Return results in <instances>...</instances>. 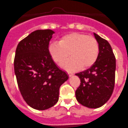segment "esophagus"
I'll use <instances>...</instances> for the list:
<instances>
[{"mask_svg": "<svg viewBox=\"0 0 128 128\" xmlns=\"http://www.w3.org/2000/svg\"><path fill=\"white\" fill-rule=\"evenodd\" d=\"M68 75L69 76H73V75H74V74H73L72 73L68 72Z\"/></svg>", "mask_w": 128, "mask_h": 128, "instance_id": "esophagus-1", "label": "esophagus"}]
</instances>
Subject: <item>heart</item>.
Instances as JSON below:
<instances>
[{
  "label": "heart",
  "mask_w": 128,
  "mask_h": 128,
  "mask_svg": "<svg viewBox=\"0 0 128 128\" xmlns=\"http://www.w3.org/2000/svg\"><path fill=\"white\" fill-rule=\"evenodd\" d=\"M98 44L92 36L80 32H72L62 36L58 43L53 42L48 46L52 59L58 65L68 71L86 70L96 63L98 56Z\"/></svg>",
  "instance_id": "obj_1"
}]
</instances>
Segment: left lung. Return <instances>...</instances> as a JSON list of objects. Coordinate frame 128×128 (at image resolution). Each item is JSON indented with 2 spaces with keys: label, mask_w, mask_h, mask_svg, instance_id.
<instances>
[{
  "label": "left lung",
  "mask_w": 128,
  "mask_h": 128,
  "mask_svg": "<svg viewBox=\"0 0 128 128\" xmlns=\"http://www.w3.org/2000/svg\"><path fill=\"white\" fill-rule=\"evenodd\" d=\"M99 48L98 58L90 68L75 75L80 85L75 91L77 101L88 108H100L110 98L115 83L116 58L110 44L94 33Z\"/></svg>",
  "instance_id": "1"
}]
</instances>
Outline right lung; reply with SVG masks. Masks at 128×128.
I'll return each mask as SVG.
<instances>
[{
  "label": "right lung",
  "mask_w": 128,
  "mask_h": 128,
  "mask_svg": "<svg viewBox=\"0 0 128 128\" xmlns=\"http://www.w3.org/2000/svg\"><path fill=\"white\" fill-rule=\"evenodd\" d=\"M54 33L51 30L33 31L19 42L16 50L14 72L19 90L26 102L37 110L56 104L60 87L69 78L48 53Z\"/></svg>",
  "instance_id": "1"
}]
</instances>
